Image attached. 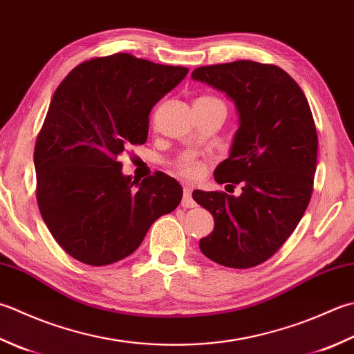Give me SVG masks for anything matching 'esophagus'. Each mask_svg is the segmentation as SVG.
<instances>
[{
    "mask_svg": "<svg viewBox=\"0 0 354 354\" xmlns=\"http://www.w3.org/2000/svg\"><path fill=\"white\" fill-rule=\"evenodd\" d=\"M192 192H193V187L184 185V196H183L184 209H193V207H196V203L192 198Z\"/></svg>",
    "mask_w": 354,
    "mask_h": 354,
    "instance_id": "1",
    "label": "esophagus"
}]
</instances>
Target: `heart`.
I'll return each instance as SVG.
<instances>
[{
	"instance_id": "obj_1",
	"label": "heart",
	"mask_w": 354,
	"mask_h": 354,
	"mask_svg": "<svg viewBox=\"0 0 354 354\" xmlns=\"http://www.w3.org/2000/svg\"><path fill=\"white\" fill-rule=\"evenodd\" d=\"M199 100H212V98H199ZM176 167H178L179 171L183 173L184 176H189V178H196L204 170V165L201 164L199 161H196V159H193V158L183 159V161H179L176 164Z\"/></svg>"
}]
</instances>
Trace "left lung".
<instances>
[{
  "instance_id": "8db88e82",
  "label": "left lung",
  "mask_w": 354,
  "mask_h": 354,
  "mask_svg": "<svg viewBox=\"0 0 354 354\" xmlns=\"http://www.w3.org/2000/svg\"><path fill=\"white\" fill-rule=\"evenodd\" d=\"M192 78L225 93L239 116L230 155L214 170V181L241 184L242 193L193 192L214 219L199 248L224 267L259 266L295 232L313 192L317 133L308 101L273 64L241 59L203 66Z\"/></svg>"
}]
</instances>
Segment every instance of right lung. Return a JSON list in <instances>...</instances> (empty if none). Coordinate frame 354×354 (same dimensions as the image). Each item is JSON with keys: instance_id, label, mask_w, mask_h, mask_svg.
Returning <instances> with one entry per match:
<instances>
[{"instance_id": "obj_1", "label": "right lung", "mask_w": 354, "mask_h": 354, "mask_svg": "<svg viewBox=\"0 0 354 354\" xmlns=\"http://www.w3.org/2000/svg\"><path fill=\"white\" fill-rule=\"evenodd\" d=\"M187 73L115 53L81 62L55 90L35 144L37 199L52 236L76 261L101 267L127 258L181 203L175 178L156 171L131 181L118 158L147 141L150 110Z\"/></svg>"}]
</instances>
